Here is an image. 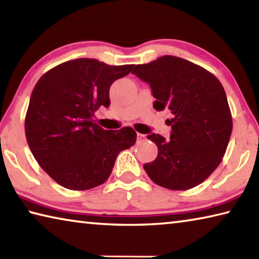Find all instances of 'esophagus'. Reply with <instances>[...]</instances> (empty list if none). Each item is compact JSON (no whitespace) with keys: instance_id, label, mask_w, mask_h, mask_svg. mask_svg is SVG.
<instances>
[{"instance_id":"1","label":"esophagus","mask_w":259,"mask_h":259,"mask_svg":"<svg viewBox=\"0 0 259 259\" xmlns=\"http://www.w3.org/2000/svg\"><path fill=\"white\" fill-rule=\"evenodd\" d=\"M145 138H146V136H145V135L137 133V142H138V143H140V142H144V140H145Z\"/></svg>"}]
</instances>
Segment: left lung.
Masks as SVG:
<instances>
[{"label": "left lung", "instance_id": "1", "mask_svg": "<svg viewBox=\"0 0 259 259\" xmlns=\"http://www.w3.org/2000/svg\"><path fill=\"white\" fill-rule=\"evenodd\" d=\"M150 84L156 111L172 117L170 139L147 136L157 156L144 164L153 182L174 191L204 182L224 156L232 134V115L224 88L207 69L175 56H162L133 71Z\"/></svg>", "mask_w": 259, "mask_h": 259}]
</instances>
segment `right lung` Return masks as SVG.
Masks as SVG:
<instances>
[{
  "mask_svg": "<svg viewBox=\"0 0 259 259\" xmlns=\"http://www.w3.org/2000/svg\"><path fill=\"white\" fill-rule=\"evenodd\" d=\"M133 68L80 58L37 81L26 113V139L37 163L59 185L73 191L102 185L119 153L135 145L137 134L130 126L105 130L94 123L95 112L109 106L112 83Z\"/></svg>",
  "mask_w": 259,
  "mask_h": 259,
  "instance_id": "1",
  "label": "right lung"
}]
</instances>
